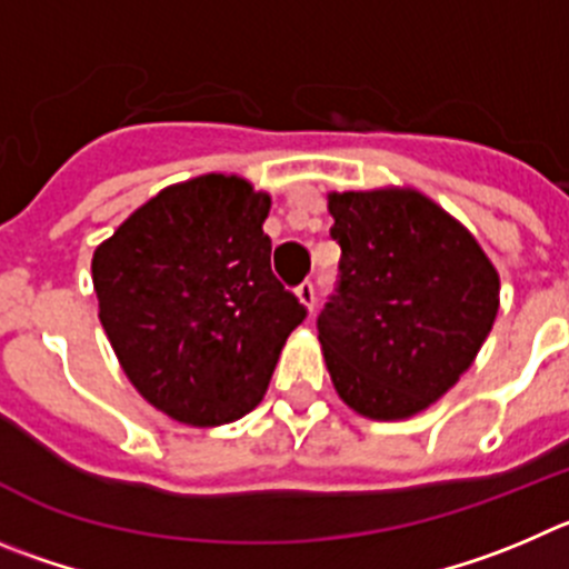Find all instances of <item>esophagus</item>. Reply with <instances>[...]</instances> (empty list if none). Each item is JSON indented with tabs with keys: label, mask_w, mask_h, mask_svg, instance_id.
Returning a JSON list of instances; mask_svg holds the SVG:
<instances>
[{
	"label": "esophagus",
	"mask_w": 569,
	"mask_h": 569,
	"mask_svg": "<svg viewBox=\"0 0 569 569\" xmlns=\"http://www.w3.org/2000/svg\"><path fill=\"white\" fill-rule=\"evenodd\" d=\"M295 291H297V297H300V303H303L309 311H315V303H317V289H315V283H311V280H306V283L297 286Z\"/></svg>",
	"instance_id": "34e87169"
}]
</instances>
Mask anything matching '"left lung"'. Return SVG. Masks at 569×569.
<instances>
[{"instance_id": "left-lung-1", "label": "left lung", "mask_w": 569, "mask_h": 569, "mask_svg": "<svg viewBox=\"0 0 569 569\" xmlns=\"http://www.w3.org/2000/svg\"><path fill=\"white\" fill-rule=\"evenodd\" d=\"M340 283L317 317L337 393L368 419H408L457 386L499 311L473 234L417 189L331 192Z\"/></svg>"}]
</instances>
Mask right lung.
<instances>
[{"label":"right lung","mask_w":569,"mask_h":569,"mask_svg":"<svg viewBox=\"0 0 569 569\" xmlns=\"http://www.w3.org/2000/svg\"><path fill=\"white\" fill-rule=\"evenodd\" d=\"M266 192L209 172L161 189L93 254L99 320L136 391L178 422L263 399L306 306L272 272Z\"/></svg>","instance_id":"add662e5"}]
</instances>
